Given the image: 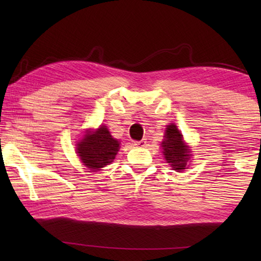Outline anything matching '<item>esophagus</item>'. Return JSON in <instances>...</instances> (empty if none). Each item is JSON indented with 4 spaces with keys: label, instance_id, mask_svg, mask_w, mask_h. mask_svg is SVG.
Segmentation results:
<instances>
[{
    "label": "esophagus",
    "instance_id": "34e87169",
    "mask_svg": "<svg viewBox=\"0 0 261 261\" xmlns=\"http://www.w3.org/2000/svg\"><path fill=\"white\" fill-rule=\"evenodd\" d=\"M135 146H138V147H145V145H146V139H141L138 141H135L134 143Z\"/></svg>",
    "mask_w": 261,
    "mask_h": 261
}]
</instances>
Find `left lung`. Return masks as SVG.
Returning <instances> with one entry per match:
<instances>
[{
  "instance_id": "left-lung-1",
  "label": "left lung",
  "mask_w": 261,
  "mask_h": 261,
  "mask_svg": "<svg viewBox=\"0 0 261 261\" xmlns=\"http://www.w3.org/2000/svg\"><path fill=\"white\" fill-rule=\"evenodd\" d=\"M165 140L162 141L163 155L174 170H182L189 160V148L185 146L183 137L175 124H169L166 130Z\"/></svg>"
}]
</instances>
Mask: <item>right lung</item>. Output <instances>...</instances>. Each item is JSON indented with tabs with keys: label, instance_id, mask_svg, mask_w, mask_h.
<instances>
[{
	"label": "right lung",
	"instance_id": "1",
	"mask_svg": "<svg viewBox=\"0 0 261 261\" xmlns=\"http://www.w3.org/2000/svg\"><path fill=\"white\" fill-rule=\"evenodd\" d=\"M120 148L118 140L114 139L106 126L88 132L77 145V153L84 165L93 170H99L112 163Z\"/></svg>",
	"mask_w": 261,
	"mask_h": 261
}]
</instances>
